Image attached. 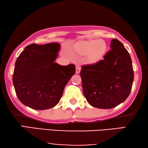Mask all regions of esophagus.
Returning <instances> with one entry per match:
<instances>
[{
    "mask_svg": "<svg viewBox=\"0 0 148 148\" xmlns=\"http://www.w3.org/2000/svg\"><path fill=\"white\" fill-rule=\"evenodd\" d=\"M80 71H81V67H80V66L77 65V66H76V71H75L76 73H77V74L79 73H80Z\"/></svg>",
    "mask_w": 148,
    "mask_h": 148,
    "instance_id": "34e87169",
    "label": "esophagus"
}]
</instances>
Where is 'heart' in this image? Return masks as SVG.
I'll list each match as a JSON object with an SVG mask.
<instances>
[{
  "label": "heart",
  "mask_w": 148,
  "mask_h": 148,
  "mask_svg": "<svg viewBox=\"0 0 148 148\" xmlns=\"http://www.w3.org/2000/svg\"><path fill=\"white\" fill-rule=\"evenodd\" d=\"M107 45L104 40H91L84 42L76 48V52L81 56H88L90 61H96L104 55Z\"/></svg>",
  "instance_id": "heart-1"
}]
</instances>
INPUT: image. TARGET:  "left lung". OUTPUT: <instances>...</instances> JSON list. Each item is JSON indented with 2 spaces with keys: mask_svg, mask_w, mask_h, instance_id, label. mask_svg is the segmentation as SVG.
<instances>
[{
  "mask_svg": "<svg viewBox=\"0 0 148 148\" xmlns=\"http://www.w3.org/2000/svg\"><path fill=\"white\" fill-rule=\"evenodd\" d=\"M102 60L82 66L83 92L91 106L110 109L118 106L130 94L134 79L132 61L123 44L116 39Z\"/></svg>",
  "mask_w": 148,
  "mask_h": 148,
  "instance_id": "obj_1",
  "label": "left lung"
}]
</instances>
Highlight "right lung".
Wrapping results in <instances>:
<instances>
[{
	"label": "right lung",
	"instance_id": "right-lung-1",
	"mask_svg": "<svg viewBox=\"0 0 148 148\" xmlns=\"http://www.w3.org/2000/svg\"><path fill=\"white\" fill-rule=\"evenodd\" d=\"M59 43L32 44L25 48L15 62L13 83L22 104L34 110H46L59 102L66 86L75 73V66L54 61Z\"/></svg>",
	"mask_w": 148,
	"mask_h": 148
}]
</instances>
